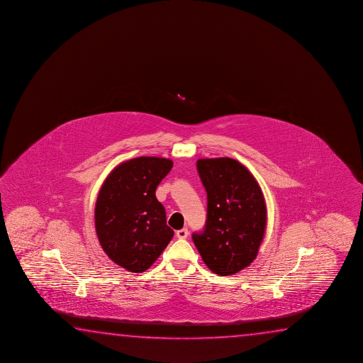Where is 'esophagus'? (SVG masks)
Returning <instances> with one entry per match:
<instances>
[{
  "label": "esophagus",
  "mask_w": 363,
  "mask_h": 363,
  "mask_svg": "<svg viewBox=\"0 0 363 363\" xmlns=\"http://www.w3.org/2000/svg\"><path fill=\"white\" fill-rule=\"evenodd\" d=\"M176 236L179 240H184V238H187L189 236V230L187 228H182V230H179V231L176 232Z\"/></svg>",
  "instance_id": "esophagus-1"
}]
</instances>
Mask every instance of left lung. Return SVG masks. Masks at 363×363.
Instances as JSON below:
<instances>
[{"instance_id": "1", "label": "left lung", "mask_w": 363, "mask_h": 363, "mask_svg": "<svg viewBox=\"0 0 363 363\" xmlns=\"http://www.w3.org/2000/svg\"><path fill=\"white\" fill-rule=\"evenodd\" d=\"M197 171L207 192V220L205 230L194 233L192 240L212 272L237 274L253 262L264 236L262 191L233 158H200Z\"/></svg>"}]
</instances>
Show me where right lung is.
<instances>
[{
  "label": "right lung",
  "instance_id": "add662e5",
  "mask_svg": "<svg viewBox=\"0 0 363 363\" xmlns=\"http://www.w3.org/2000/svg\"><path fill=\"white\" fill-rule=\"evenodd\" d=\"M172 166L168 158H132L111 171L99 192L95 227L101 247L130 272L151 267L174 237L156 199V189Z\"/></svg>",
  "mask_w": 363,
  "mask_h": 363
}]
</instances>
